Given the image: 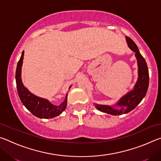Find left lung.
<instances>
[{
    "mask_svg": "<svg viewBox=\"0 0 161 161\" xmlns=\"http://www.w3.org/2000/svg\"><path fill=\"white\" fill-rule=\"evenodd\" d=\"M126 38L128 46L130 50H132L135 53V56L138 62V78L134 89L122 97L119 100V102L116 103V105L117 107H119V108H114V107H111L110 106L100 104L95 105L98 110L115 116L127 114L131 110L134 109L146 96L149 84L148 69L145 59L140 54L136 43L130 37L126 36Z\"/></svg>",
    "mask_w": 161,
    "mask_h": 161,
    "instance_id": "8db88e82",
    "label": "left lung"
}]
</instances>
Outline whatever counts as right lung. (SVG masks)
Returning a JSON list of instances; mask_svg holds the SVG:
<instances>
[{
  "label": "right lung",
  "instance_id": "right-lung-1",
  "mask_svg": "<svg viewBox=\"0 0 161 161\" xmlns=\"http://www.w3.org/2000/svg\"><path fill=\"white\" fill-rule=\"evenodd\" d=\"M23 56L24 51L22 53L20 60L18 62L15 72L16 86L22 103L27 108V109L38 118L53 119L54 117L59 116L66 108L67 94L63 102L59 105H54L47 99L37 97L31 94L24 86L21 80V68L23 64Z\"/></svg>",
  "mask_w": 161,
  "mask_h": 161
}]
</instances>
